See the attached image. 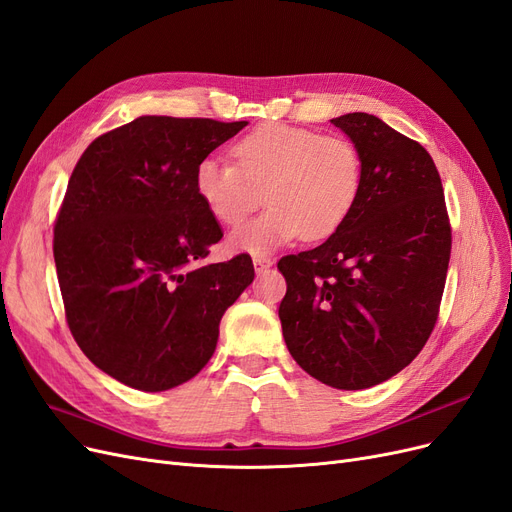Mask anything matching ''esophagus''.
I'll return each mask as SVG.
<instances>
[{"label": "esophagus", "mask_w": 512, "mask_h": 512, "mask_svg": "<svg viewBox=\"0 0 512 512\" xmlns=\"http://www.w3.org/2000/svg\"><path fill=\"white\" fill-rule=\"evenodd\" d=\"M273 264V260L271 258H267V256H254V269L260 273L262 269H269Z\"/></svg>", "instance_id": "esophagus-1"}]
</instances>
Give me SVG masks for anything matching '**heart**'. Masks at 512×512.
Returning <instances> with one entry per match:
<instances>
[{
    "instance_id": "heart-1",
    "label": "heart",
    "mask_w": 512,
    "mask_h": 512,
    "mask_svg": "<svg viewBox=\"0 0 512 512\" xmlns=\"http://www.w3.org/2000/svg\"><path fill=\"white\" fill-rule=\"evenodd\" d=\"M235 163L203 158L195 169L197 197L224 226L239 224L264 190L267 211L228 235V248L271 254L303 235H334L362 190V156L354 142L292 125H262L233 148Z\"/></svg>"
}]
</instances>
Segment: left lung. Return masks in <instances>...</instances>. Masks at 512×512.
<instances>
[{
	"mask_svg": "<svg viewBox=\"0 0 512 512\" xmlns=\"http://www.w3.org/2000/svg\"><path fill=\"white\" fill-rule=\"evenodd\" d=\"M362 156V190L322 245L284 256L279 320L305 373L337 390L392 379L424 349L443 298L451 226L426 148L373 114L330 120Z\"/></svg>",
	"mask_w": 512,
	"mask_h": 512,
	"instance_id": "left-lung-1",
	"label": "left lung"
}]
</instances>
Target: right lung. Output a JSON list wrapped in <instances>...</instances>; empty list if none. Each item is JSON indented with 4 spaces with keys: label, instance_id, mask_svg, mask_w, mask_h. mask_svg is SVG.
Masks as SVG:
<instances>
[{
    "label": "right lung",
    "instance_id": "obj_1",
    "mask_svg": "<svg viewBox=\"0 0 512 512\" xmlns=\"http://www.w3.org/2000/svg\"><path fill=\"white\" fill-rule=\"evenodd\" d=\"M245 125L139 116L97 137L69 178L52 245L67 324L84 356L133 390L195 377L254 281L248 254L203 264L222 228L195 190L197 165Z\"/></svg>",
    "mask_w": 512,
    "mask_h": 512
}]
</instances>
